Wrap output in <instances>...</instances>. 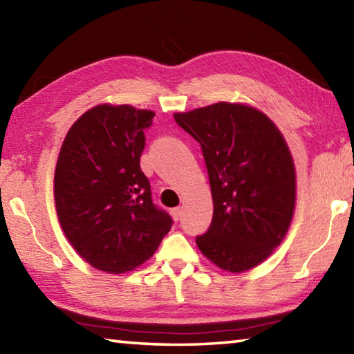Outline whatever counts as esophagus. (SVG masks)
Returning a JSON list of instances; mask_svg holds the SVG:
<instances>
[{
	"instance_id": "34e87169",
	"label": "esophagus",
	"mask_w": 354,
	"mask_h": 354,
	"mask_svg": "<svg viewBox=\"0 0 354 354\" xmlns=\"http://www.w3.org/2000/svg\"><path fill=\"white\" fill-rule=\"evenodd\" d=\"M171 215H173V218H175L176 221L183 217V209L181 207H175V209H171Z\"/></svg>"
}]
</instances>
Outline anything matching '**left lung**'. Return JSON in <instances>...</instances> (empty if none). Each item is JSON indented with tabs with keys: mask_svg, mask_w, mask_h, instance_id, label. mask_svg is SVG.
Here are the masks:
<instances>
[{
	"mask_svg": "<svg viewBox=\"0 0 354 354\" xmlns=\"http://www.w3.org/2000/svg\"><path fill=\"white\" fill-rule=\"evenodd\" d=\"M200 143L214 215L196 245L209 261L241 273L272 254L295 207V167L270 118L245 104L217 103L175 113Z\"/></svg>",
	"mask_w": 354,
	"mask_h": 354,
	"instance_id": "obj_1",
	"label": "left lung"
}]
</instances>
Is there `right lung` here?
Here are the masks:
<instances>
[{
  "mask_svg": "<svg viewBox=\"0 0 354 354\" xmlns=\"http://www.w3.org/2000/svg\"><path fill=\"white\" fill-rule=\"evenodd\" d=\"M154 112L101 104L76 120L59 153L55 198L59 221L91 266L124 273L153 256L173 218L151 198L140 170Z\"/></svg>",
  "mask_w": 354,
  "mask_h": 354,
  "instance_id": "right-lung-1",
  "label": "right lung"
}]
</instances>
